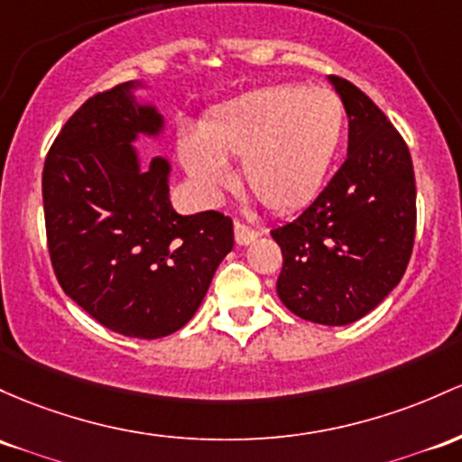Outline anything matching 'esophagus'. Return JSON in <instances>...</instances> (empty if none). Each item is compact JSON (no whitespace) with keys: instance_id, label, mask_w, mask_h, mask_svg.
Returning <instances> with one entry per match:
<instances>
[{"instance_id":"34e87169","label":"esophagus","mask_w":462,"mask_h":462,"mask_svg":"<svg viewBox=\"0 0 462 462\" xmlns=\"http://www.w3.org/2000/svg\"><path fill=\"white\" fill-rule=\"evenodd\" d=\"M256 236H258L256 227H250V226H245V223L235 221V239L239 245H250Z\"/></svg>"}]
</instances>
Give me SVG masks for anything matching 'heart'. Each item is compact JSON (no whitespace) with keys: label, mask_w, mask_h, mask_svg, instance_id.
I'll use <instances>...</instances> for the list:
<instances>
[{"label":"heart","mask_w":462,"mask_h":462,"mask_svg":"<svg viewBox=\"0 0 462 462\" xmlns=\"http://www.w3.org/2000/svg\"><path fill=\"white\" fill-rule=\"evenodd\" d=\"M346 129V107L324 85H273L217 109L199 135L180 140L197 189L217 197L230 184L226 162L241 160L245 189L273 212L307 206L327 180Z\"/></svg>","instance_id":"b5f03b06"}]
</instances>
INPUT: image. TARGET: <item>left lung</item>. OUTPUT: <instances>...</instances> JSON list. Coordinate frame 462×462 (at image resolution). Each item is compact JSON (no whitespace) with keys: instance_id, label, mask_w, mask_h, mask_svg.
Wrapping results in <instances>:
<instances>
[{"instance_id":"1","label":"left lung","mask_w":462,"mask_h":462,"mask_svg":"<svg viewBox=\"0 0 462 462\" xmlns=\"http://www.w3.org/2000/svg\"><path fill=\"white\" fill-rule=\"evenodd\" d=\"M348 116V157L300 217L273 227L282 270L276 291L298 318L327 327L373 311L402 281L417 232L408 144L382 109L331 76Z\"/></svg>"}]
</instances>
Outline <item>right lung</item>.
I'll return each mask as SVG.
<instances>
[{"label":"right lung","instance_id":"1","mask_svg":"<svg viewBox=\"0 0 462 462\" xmlns=\"http://www.w3.org/2000/svg\"><path fill=\"white\" fill-rule=\"evenodd\" d=\"M131 83L98 91L74 111L43 164V215L63 291L103 327L157 339L180 331L235 245L232 219L177 215L169 162L140 171L131 142L162 116L140 107Z\"/></svg>","mask_w":462,"mask_h":462}]
</instances>
